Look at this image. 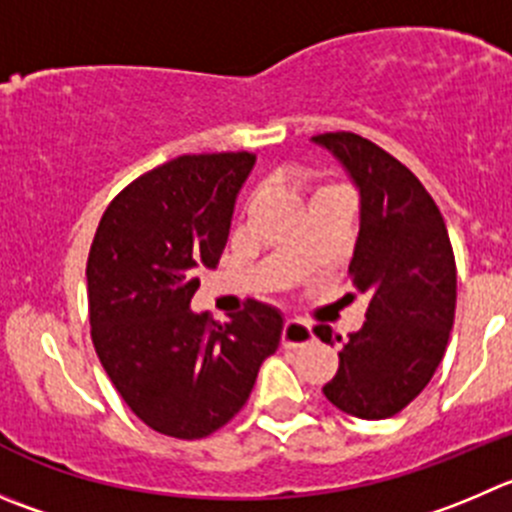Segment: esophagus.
<instances>
[{"mask_svg":"<svg viewBox=\"0 0 512 512\" xmlns=\"http://www.w3.org/2000/svg\"><path fill=\"white\" fill-rule=\"evenodd\" d=\"M314 334H311V326L306 321L299 319H289L284 324V332H281V344L286 349H294V347H304L306 342H311Z\"/></svg>","mask_w":512,"mask_h":512,"instance_id":"34e87169","label":"esophagus"}]
</instances>
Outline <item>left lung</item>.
<instances>
[{"label": "left lung", "instance_id": "obj_1", "mask_svg": "<svg viewBox=\"0 0 512 512\" xmlns=\"http://www.w3.org/2000/svg\"><path fill=\"white\" fill-rule=\"evenodd\" d=\"M314 140L342 160L362 196L349 276L369 294L367 321L349 334L337 374L321 392L347 415L384 420L410 405L445 357L457 301L455 253L440 208L407 165L347 130ZM314 334L342 342L326 324Z\"/></svg>", "mask_w": 512, "mask_h": 512}]
</instances>
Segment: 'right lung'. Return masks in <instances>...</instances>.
Returning <instances> with one entry per match:
<instances>
[{
	"label": "right lung",
	"instance_id": "right-lung-1",
	"mask_svg": "<svg viewBox=\"0 0 512 512\" xmlns=\"http://www.w3.org/2000/svg\"><path fill=\"white\" fill-rule=\"evenodd\" d=\"M253 155H180L148 170L105 208L87 256L95 352L125 405L150 430L201 440L241 412L284 319L248 301L216 324L193 314L198 271L216 269L233 201Z\"/></svg>",
	"mask_w": 512,
	"mask_h": 512
}]
</instances>
